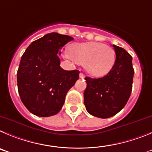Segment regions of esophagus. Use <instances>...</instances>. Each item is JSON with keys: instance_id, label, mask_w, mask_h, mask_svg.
<instances>
[{"instance_id": "obj_1", "label": "esophagus", "mask_w": 152, "mask_h": 152, "mask_svg": "<svg viewBox=\"0 0 152 152\" xmlns=\"http://www.w3.org/2000/svg\"><path fill=\"white\" fill-rule=\"evenodd\" d=\"M79 77L81 78V79H84V78H85V75L83 74V73H79Z\"/></svg>"}]
</instances>
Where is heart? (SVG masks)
Instances as JSON below:
<instances>
[{"label": "heart", "mask_w": 152, "mask_h": 152, "mask_svg": "<svg viewBox=\"0 0 152 152\" xmlns=\"http://www.w3.org/2000/svg\"><path fill=\"white\" fill-rule=\"evenodd\" d=\"M64 56L83 64L86 71L96 77L106 76L116 61L114 50L102 42L76 43L71 47V53L66 50Z\"/></svg>", "instance_id": "b5f03b06"}]
</instances>
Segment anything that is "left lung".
I'll use <instances>...</instances> for the list:
<instances>
[{
    "label": "left lung",
    "instance_id": "left-lung-1",
    "mask_svg": "<svg viewBox=\"0 0 152 152\" xmlns=\"http://www.w3.org/2000/svg\"><path fill=\"white\" fill-rule=\"evenodd\" d=\"M116 61L106 76L98 79L86 77L84 104L87 111L99 118H109L122 110L132 88V57L125 49L113 45Z\"/></svg>",
    "mask_w": 152,
    "mask_h": 152
}]
</instances>
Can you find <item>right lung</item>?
I'll list each match as a JSON object with an SVG mask.
<instances>
[{"instance_id": "obj_1", "label": "right lung", "mask_w": 152, "mask_h": 152, "mask_svg": "<svg viewBox=\"0 0 152 152\" xmlns=\"http://www.w3.org/2000/svg\"><path fill=\"white\" fill-rule=\"evenodd\" d=\"M73 38L52 32L30 44L21 57L17 86L22 102L33 114L50 117L62 108L66 93L79 79V71L60 66V49Z\"/></svg>"}]
</instances>
